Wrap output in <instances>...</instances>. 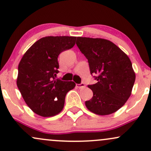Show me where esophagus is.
<instances>
[{
    "mask_svg": "<svg viewBox=\"0 0 151 151\" xmlns=\"http://www.w3.org/2000/svg\"><path fill=\"white\" fill-rule=\"evenodd\" d=\"M76 86H77V88H79V89H81V88H84V86H85V84H84V83H81V84H76Z\"/></svg>",
    "mask_w": 151,
    "mask_h": 151,
    "instance_id": "34e87169",
    "label": "esophagus"
}]
</instances>
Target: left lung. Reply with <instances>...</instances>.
<instances>
[{
  "label": "left lung",
  "instance_id": "left-lung-1",
  "mask_svg": "<svg viewBox=\"0 0 151 151\" xmlns=\"http://www.w3.org/2000/svg\"><path fill=\"white\" fill-rule=\"evenodd\" d=\"M77 45L89 62L96 84L88 85L93 97L85 101L90 111L109 115L121 108L131 94L136 74L126 53L108 40L78 37Z\"/></svg>",
  "mask_w": 151,
  "mask_h": 151
}]
</instances>
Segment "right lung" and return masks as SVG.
I'll return each instance as SVG.
<instances>
[{"mask_svg":"<svg viewBox=\"0 0 151 151\" xmlns=\"http://www.w3.org/2000/svg\"><path fill=\"white\" fill-rule=\"evenodd\" d=\"M76 38H41L26 51L19 63L17 86L24 101L37 115L50 117L60 113L66 94L76 86L74 81L55 79L59 72V55L73 47Z\"/></svg>","mask_w":151,"mask_h":151,"instance_id":"1","label":"right lung"}]
</instances>
